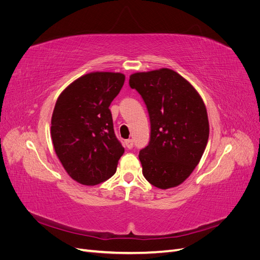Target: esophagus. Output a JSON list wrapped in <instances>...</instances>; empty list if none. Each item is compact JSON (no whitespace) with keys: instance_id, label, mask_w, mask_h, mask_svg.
<instances>
[{"instance_id":"esophagus-1","label":"esophagus","mask_w":260,"mask_h":260,"mask_svg":"<svg viewBox=\"0 0 260 260\" xmlns=\"http://www.w3.org/2000/svg\"><path fill=\"white\" fill-rule=\"evenodd\" d=\"M125 146H127L129 149L132 148V147H133V140L129 139V140L125 141Z\"/></svg>"}]
</instances>
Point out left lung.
<instances>
[{
  "instance_id": "1",
  "label": "left lung",
  "mask_w": 260,
  "mask_h": 260,
  "mask_svg": "<svg viewBox=\"0 0 260 260\" xmlns=\"http://www.w3.org/2000/svg\"><path fill=\"white\" fill-rule=\"evenodd\" d=\"M129 84L146 105L151 137L139 153L143 176L166 190L181 184L205 151L209 123L200 94L183 77L168 68L130 76Z\"/></svg>"
}]
</instances>
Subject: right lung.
I'll list each match as a JSON object with an SVG mask.
<instances>
[{"label": "right lung", "mask_w": 260, "mask_h": 260, "mask_svg": "<svg viewBox=\"0 0 260 260\" xmlns=\"http://www.w3.org/2000/svg\"><path fill=\"white\" fill-rule=\"evenodd\" d=\"M124 75L91 73L78 78L58 96L52 115L55 153L77 182L95 185L114 176L124 153L116 138L109 105Z\"/></svg>", "instance_id": "obj_1"}]
</instances>
